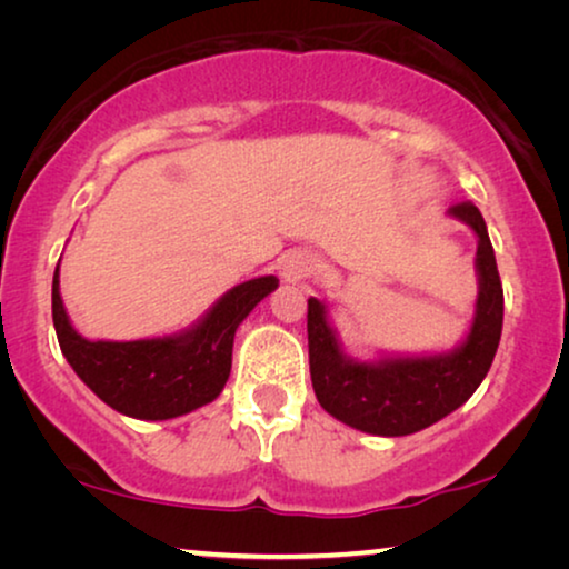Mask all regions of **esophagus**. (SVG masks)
I'll return each instance as SVG.
<instances>
[{
  "label": "esophagus",
  "mask_w": 569,
  "mask_h": 569,
  "mask_svg": "<svg viewBox=\"0 0 569 569\" xmlns=\"http://www.w3.org/2000/svg\"><path fill=\"white\" fill-rule=\"evenodd\" d=\"M318 263L310 253L295 251L282 261V279L287 284H300L316 274Z\"/></svg>",
  "instance_id": "34e87169"
}]
</instances>
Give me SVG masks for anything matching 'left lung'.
Masks as SVG:
<instances>
[{"mask_svg": "<svg viewBox=\"0 0 569 569\" xmlns=\"http://www.w3.org/2000/svg\"><path fill=\"white\" fill-rule=\"evenodd\" d=\"M450 217L477 236L479 295L471 329L456 349L442 355L355 360L341 349L321 300H308L310 380L321 407L355 430L401 438L425 430L471 399L492 368L502 333V282L485 217L471 201L453 204Z\"/></svg>", "mask_w": 569, "mask_h": 569, "instance_id": "8db88e82", "label": "left lung"}]
</instances>
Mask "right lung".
Here are the masks:
<instances>
[{
  "mask_svg": "<svg viewBox=\"0 0 569 569\" xmlns=\"http://www.w3.org/2000/svg\"><path fill=\"white\" fill-rule=\"evenodd\" d=\"M279 287L277 277L248 279L222 295L191 329L137 341H90L69 321L51 284L53 329L61 355L108 407L134 419H173L222 393L232 368V341L243 318Z\"/></svg>",
  "mask_w": 569,
  "mask_h": 569,
  "instance_id": "1",
  "label": "right lung"
}]
</instances>
